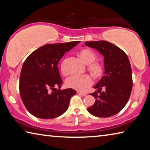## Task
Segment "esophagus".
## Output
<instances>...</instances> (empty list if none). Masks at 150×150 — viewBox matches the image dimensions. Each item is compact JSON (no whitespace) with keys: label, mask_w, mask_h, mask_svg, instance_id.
I'll use <instances>...</instances> for the list:
<instances>
[{"label":"esophagus","mask_w":150,"mask_h":150,"mask_svg":"<svg viewBox=\"0 0 150 150\" xmlns=\"http://www.w3.org/2000/svg\"><path fill=\"white\" fill-rule=\"evenodd\" d=\"M77 93L78 94H79V95H83V96H85L86 95H87V93H84V92H81V91H77Z\"/></svg>","instance_id":"obj_1"}]
</instances>
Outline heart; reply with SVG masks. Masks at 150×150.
I'll return each instance as SVG.
<instances>
[{
  "instance_id": "obj_1",
  "label": "heart",
  "mask_w": 150,
  "mask_h": 150,
  "mask_svg": "<svg viewBox=\"0 0 150 150\" xmlns=\"http://www.w3.org/2000/svg\"><path fill=\"white\" fill-rule=\"evenodd\" d=\"M79 57L82 62L88 65L87 69L95 78H98L103 73V66L98 62H94L96 59V55L92 51L84 49L79 52ZM61 71L63 75H67L68 73L62 65L61 66ZM93 80L90 75H72L66 81L68 87L78 91H83L92 84Z\"/></svg>"
}]
</instances>
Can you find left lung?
<instances>
[{"label": "left lung", "mask_w": 150, "mask_h": 150, "mask_svg": "<svg viewBox=\"0 0 150 150\" xmlns=\"http://www.w3.org/2000/svg\"><path fill=\"white\" fill-rule=\"evenodd\" d=\"M86 46L98 51L104 57L105 73L94 88L91 95L95 104L87 108L97 117H110L118 113L128 103L132 88L130 61L124 51L106 41L86 42ZM103 89L104 91L101 92ZM100 94L98 95V93Z\"/></svg>", "instance_id": "left-lung-1"}]
</instances>
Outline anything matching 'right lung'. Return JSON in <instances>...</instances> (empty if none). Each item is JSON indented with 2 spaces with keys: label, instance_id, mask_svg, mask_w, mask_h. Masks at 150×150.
Returning a JSON list of instances; mask_svg holds the SVG:
<instances>
[{
  "label": "right lung",
  "instance_id": "1",
  "mask_svg": "<svg viewBox=\"0 0 150 150\" xmlns=\"http://www.w3.org/2000/svg\"><path fill=\"white\" fill-rule=\"evenodd\" d=\"M80 41L50 44L35 50L25 60L20 77V94L25 107L35 117L56 118L67 110L73 88L60 90L62 80L57 64Z\"/></svg>",
  "mask_w": 150,
  "mask_h": 150
}]
</instances>
